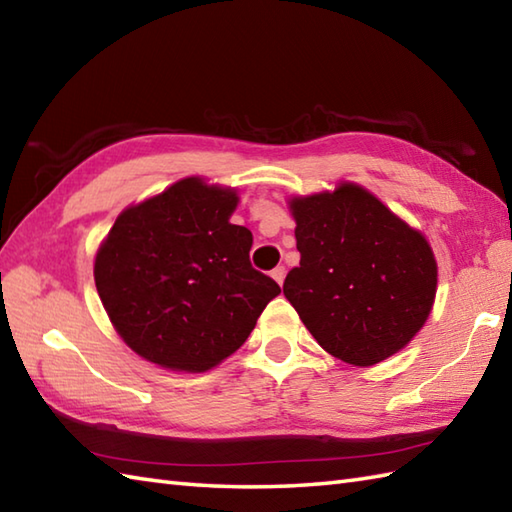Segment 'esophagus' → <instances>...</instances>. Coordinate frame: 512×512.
I'll return each mask as SVG.
<instances>
[{
	"label": "esophagus",
	"instance_id": "obj_1",
	"mask_svg": "<svg viewBox=\"0 0 512 512\" xmlns=\"http://www.w3.org/2000/svg\"><path fill=\"white\" fill-rule=\"evenodd\" d=\"M273 279L277 281L279 286L284 284V279H286V266H277V268L273 270Z\"/></svg>",
	"mask_w": 512,
	"mask_h": 512
}]
</instances>
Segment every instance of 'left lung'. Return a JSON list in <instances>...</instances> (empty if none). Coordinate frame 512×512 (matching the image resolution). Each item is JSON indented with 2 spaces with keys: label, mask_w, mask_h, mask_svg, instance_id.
I'll list each match as a JSON object with an SVG mask.
<instances>
[{
  "label": "left lung",
  "mask_w": 512,
  "mask_h": 512,
  "mask_svg": "<svg viewBox=\"0 0 512 512\" xmlns=\"http://www.w3.org/2000/svg\"><path fill=\"white\" fill-rule=\"evenodd\" d=\"M290 211L301 262L284 295L314 339L358 367L402 350L436 297L427 239L356 184L295 198Z\"/></svg>",
  "instance_id": "8db88e82"
}]
</instances>
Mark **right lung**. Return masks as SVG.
Wrapping results in <instances>:
<instances>
[{"label":"right lung","instance_id":"obj_1","mask_svg":"<svg viewBox=\"0 0 512 512\" xmlns=\"http://www.w3.org/2000/svg\"><path fill=\"white\" fill-rule=\"evenodd\" d=\"M237 195L180 180L118 215L94 281L123 341L147 361L204 372L244 345L281 288L250 264L253 233L228 222Z\"/></svg>","mask_w":512,"mask_h":512}]
</instances>
